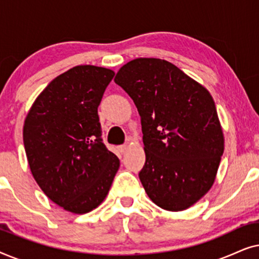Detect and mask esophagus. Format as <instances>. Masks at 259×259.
Returning a JSON list of instances; mask_svg holds the SVG:
<instances>
[{
  "label": "esophagus",
  "instance_id": "1",
  "mask_svg": "<svg viewBox=\"0 0 259 259\" xmlns=\"http://www.w3.org/2000/svg\"><path fill=\"white\" fill-rule=\"evenodd\" d=\"M118 151L120 152V153H125V152L127 151V145H120V146H118Z\"/></svg>",
  "mask_w": 259,
  "mask_h": 259
}]
</instances>
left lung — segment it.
<instances>
[{"mask_svg":"<svg viewBox=\"0 0 259 259\" xmlns=\"http://www.w3.org/2000/svg\"><path fill=\"white\" fill-rule=\"evenodd\" d=\"M141 120L146 161L139 172L159 207L183 211L211 189L224 137L206 88L160 59H136L115 75Z\"/></svg>","mask_w":259,"mask_h":259,"instance_id":"left-lung-1","label":"left lung"}]
</instances>
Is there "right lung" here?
Masks as SVG:
<instances>
[{"instance_id":"1","label":"right lung","mask_w":259,"mask_h":259,"mask_svg":"<svg viewBox=\"0 0 259 259\" xmlns=\"http://www.w3.org/2000/svg\"><path fill=\"white\" fill-rule=\"evenodd\" d=\"M114 72L76 66L55 77L38 95L23 126L30 171L52 201L87 213L107 196L118 157L102 141L98 107Z\"/></svg>"}]
</instances>
